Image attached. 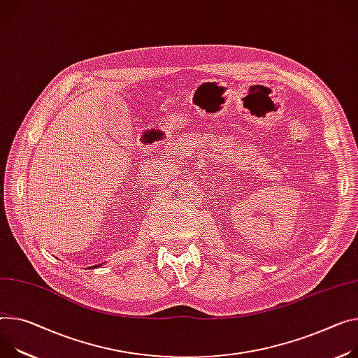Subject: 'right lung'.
Returning a JSON list of instances; mask_svg holds the SVG:
<instances>
[{"instance_id": "add662e5", "label": "right lung", "mask_w": 358, "mask_h": 358, "mask_svg": "<svg viewBox=\"0 0 358 358\" xmlns=\"http://www.w3.org/2000/svg\"><path fill=\"white\" fill-rule=\"evenodd\" d=\"M96 266H97V265H96Z\"/></svg>"}]
</instances>
